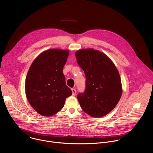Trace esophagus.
<instances>
[{"label": "esophagus", "instance_id": "esophagus-1", "mask_svg": "<svg viewBox=\"0 0 153 153\" xmlns=\"http://www.w3.org/2000/svg\"><path fill=\"white\" fill-rule=\"evenodd\" d=\"M71 90H72V92H73V95L75 96L76 94V90L74 88H72Z\"/></svg>", "mask_w": 153, "mask_h": 153}]
</instances>
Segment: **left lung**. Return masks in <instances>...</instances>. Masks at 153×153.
Segmentation results:
<instances>
[{
    "instance_id": "8db88e82",
    "label": "left lung",
    "mask_w": 153,
    "mask_h": 153,
    "mask_svg": "<svg viewBox=\"0 0 153 153\" xmlns=\"http://www.w3.org/2000/svg\"><path fill=\"white\" fill-rule=\"evenodd\" d=\"M77 62L86 77V88L77 99L84 112L94 117L106 116L119 102L122 93L121 79L111 60L94 49L76 52Z\"/></svg>"
}]
</instances>
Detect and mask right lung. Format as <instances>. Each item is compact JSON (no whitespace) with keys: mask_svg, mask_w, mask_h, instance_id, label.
I'll return each instance as SVG.
<instances>
[{"mask_svg":"<svg viewBox=\"0 0 153 153\" xmlns=\"http://www.w3.org/2000/svg\"><path fill=\"white\" fill-rule=\"evenodd\" d=\"M68 55V50H48L38 56L29 68L25 80L27 98L42 116L56 114L72 94L63 73Z\"/></svg>","mask_w":153,"mask_h":153,"instance_id":"1","label":"right lung"}]
</instances>
